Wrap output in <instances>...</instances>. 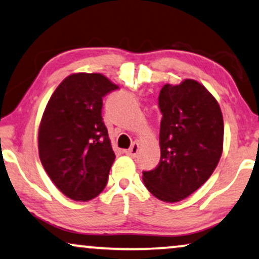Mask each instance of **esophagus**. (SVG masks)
I'll return each mask as SVG.
<instances>
[{
  "mask_svg": "<svg viewBox=\"0 0 259 259\" xmlns=\"http://www.w3.org/2000/svg\"><path fill=\"white\" fill-rule=\"evenodd\" d=\"M138 149H139V144L137 142L133 143L132 145H131V148L128 150H126V154L131 156V157H136L137 155H138Z\"/></svg>",
  "mask_w": 259,
  "mask_h": 259,
  "instance_id": "1",
  "label": "esophagus"
}]
</instances>
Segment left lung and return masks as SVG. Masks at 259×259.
Masks as SVG:
<instances>
[{
	"label": "left lung",
	"instance_id": "obj_1",
	"mask_svg": "<svg viewBox=\"0 0 259 259\" xmlns=\"http://www.w3.org/2000/svg\"><path fill=\"white\" fill-rule=\"evenodd\" d=\"M158 105L161 159L154 170L143 171V181L157 199L175 203L197 191L218 167L225 132L222 111L205 86L193 79L165 84Z\"/></svg>",
	"mask_w": 259,
	"mask_h": 259
}]
</instances>
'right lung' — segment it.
<instances>
[{
  "instance_id": "1",
  "label": "right lung",
  "mask_w": 259,
  "mask_h": 259,
  "mask_svg": "<svg viewBox=\"0 0 259 259\" xmlns=\"http://www.w3.org/2000/svg\"><path fill=\"white\" fill-rule=\"evenodd\" d=\"M119 86L101 73H73L48 102L38 131L47 174L66 197L88 202L107 185L115 159L102 98Z\"/></svg>"
}]
</instances>
